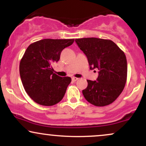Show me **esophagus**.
I'll return each instance as SVG.
<instances>
[{
  "label": "esophagus",
  "mask_w": 146,
  "mask_h": 146,
  "mask_svg": "<svg viewBox=\"0 0 146 146\" xmlns=\"http://www.w3.org/2000/svg\"><path fill=\"white\" fill-rule=\"evenodd\" d=\"M78 80V78H74V77H73V78H72V81L73 82H76Z\"/></svg>",
  "instance_id": "34e87169"
}]
</instances>
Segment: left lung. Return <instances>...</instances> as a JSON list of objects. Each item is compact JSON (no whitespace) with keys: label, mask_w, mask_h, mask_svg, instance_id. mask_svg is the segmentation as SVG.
<instances>
[{"label":"left lung","mask_w":146,"mask_h":146,"mask_svg":"<svg viewBox=\"0 0 146 146\" xmlns=\"http://www.w3.org/2000/svg\"><path fill=\"white\" fill-rule=\"evenodd\" d=\"M86 55L90 69H98L96 80H87L84 97L96 106L113 103L124 88L127 78V60L123 51L110 40L97 38L75 39Z\"/></svg>","instance_id":"left-lung-1"}]
</instances>
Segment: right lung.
<instances>
[{"label": "right lung", "instance_id": "add662e5", "mask_svg": "<svg viewBox=\"0 0 146 146\" xmlns=\"http://www.w3.org/2000/svg\"><path fill=\"white\" fill-rule=\"evenodd\" d=\"M73 42L74 39H43L25 51L20 63V75L25 91L38 104L50 106L64 98L71 78L53 73L52 65Z\"/></svg>", "mask_w": 146, "mask_h": 146}]
</instances>
